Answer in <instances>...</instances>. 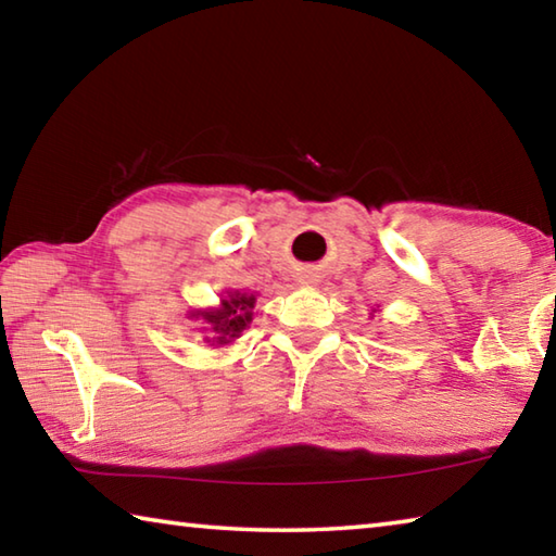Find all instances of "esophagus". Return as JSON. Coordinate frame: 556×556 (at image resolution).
Wrapping results in <instances>:
<instances>
[{"mask_svg": "<svg viewBox=\"0 0 556 556\" xmlns=\"http://www.w3.org/2000/svg\"><path fill=\"white\" fill-rule=\"evenodd\" d=\"M304 279H308V281H312V277H304Z\"/></svg>", "mask_w": 556, "mask_h": 556, "instance_id": "obj_1", "label": "esophagus"}]
</instances>
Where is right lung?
I'll use <instances>...</instances> for the list:
<instances>
[{"mask_svg": "<svg viewBox=\"0 0 556 556\" xmlns=\"http://www.w3.org/2000/svg\"><path fill=\"white\" fill-rule=\"evenodd\" d=\"M255 294H242V291H228L220 299L218 308H201V312L188 314L195 321L205 324V343L208 345H228L240 338L244 328L252 324V308H255Z\"/></svg>", "mask_w": 556, "mask_h": 556, "instance_id": "1", "label": "right lung"}]
</instances>
